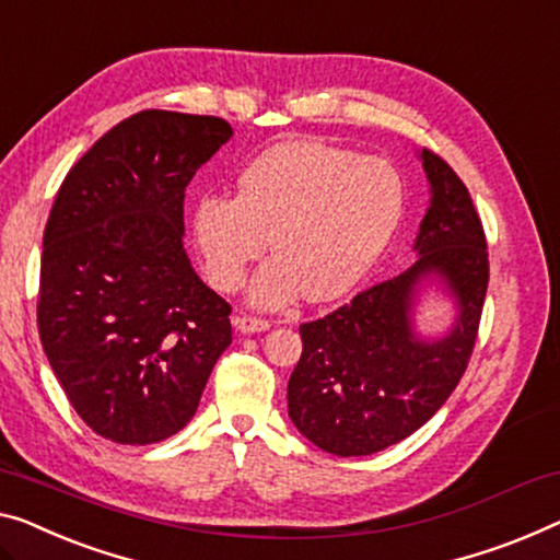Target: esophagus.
<instances>
[{"instance_id": "1", "label": "esophagus", "mask_w": 560, "mask_h": 560, "mask_svg": "<svg viewBox=\"0 0 560 560\" xmlns=\"http://www.w3.org/2000/svg\"><path fill=\"white\" fill-rule=\"evenodd\" d=\"M236 329L241 334H258V331H266L271 329V322L269 319H258V316H236Z\"/></svg>"}]
</instances>
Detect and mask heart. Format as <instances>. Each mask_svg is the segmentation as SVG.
I'll list each match as a JSON object with an SVG mask.
<instances>
[{
    "label": "heart",
    "instance_id": "obj_1",
    "mask_svg": "<svg viewBox=\"0 0 560 560\" xmlns=\"http://www.w3.org/2000/svg\"><path fill=\"white\" fill-rule=\"evenodd\" d=\"M402 203L392 165L296 140L248 163L236 198H200L194 238L215 289H238L248 264L271 246L277 256L258 269L248 299L264 308L287 306L299 294L327 302L364 277L399 226Z\"/></svg>",
    "mask_w": 560,
    "mask_h": 560
}]
</instances>
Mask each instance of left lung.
<instances>
[{
	"label": "left lung",
	"mask_w": 560,
	"mask_h": 560,
	"mask_svg": "<svg viewBox=\"0 0 560 560\" xmlns=\"http://www.w3.org/2000/svg\"><path fill=\"white\" fill-rule=\"evenodd\" d=\"M420 161L430 206L415 238L417 261L299 327L304 349L289 380V417L324 453L372 455L410 438L453 395L478 339L488 291L480 215L440 155L422 150ZM432 278L454 296L458 316L440 340H422L413 304Z\"/></svg>",
	"instance_id": "8db88e82"
}]
</instances>
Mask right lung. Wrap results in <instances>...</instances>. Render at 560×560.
Segmentation results:
<instances>
[{
    "instance_id": "right-lung-1",
    "label": "right lung",
    "mask_w": 560,
    "mask_h": 560,
    "mask_svg": "<svg viewBox=\"0 0 560 560\" xmlns=\"http://www.w3.org/2000/svg\"><path fill=\"white\" fill-rule=\"evenodd\" d=\"M231 136L211 115L143 110L107 130L57 190L37 327L100 438L150 445L186 428L231 345V306L183 248L188 183Z\"/></svg>"
}]
</instances>
